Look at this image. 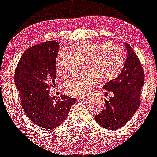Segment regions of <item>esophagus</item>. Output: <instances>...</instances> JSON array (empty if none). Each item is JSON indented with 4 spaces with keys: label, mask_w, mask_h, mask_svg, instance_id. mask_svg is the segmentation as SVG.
Masks as SVG:
<instances>
[{
    "label": "esophagus",
    "mask_w": 157,
    "mask_h": 157,
    "mask_svg": "<svg viewBox=\"0 0 157 157\" xmlns=\"http://www.w3.org/2000/svg\"><path fill=\"white\" fill-rule=\"evenodd\" d=\"M89 99V97H82V98H78V100L79 101H84V100H87Z\"/></svg>",
    "instance_id": "34e87169"
}]
</instances>
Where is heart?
I'll list each match as a JSON object with an SVG mask.
<instances>
[{"mask_svg": "<svg viewBox=\"0 0 157 157\" xmlns=\"http://www.w3.org/2000/svg\"><path fill=\"white\" fill-rule=\"evenodd\" d=\"M124 60L123 48L107 42L77 43L70 52L62 50L57 55L55 68L60 77L67 78L76 74L83 65V73L64 83V90L69 95L83 96L97 85L105 83L117 75Z\"/></svg>", "mask_w": 157, "mask_h": 157, "instance_id": "obj_1", "label": "heart"}]
</instances>
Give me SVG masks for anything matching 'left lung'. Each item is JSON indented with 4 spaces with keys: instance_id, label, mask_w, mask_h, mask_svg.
<instances>
[{
    "instance_id": "left-lung-1",
    "label": "left lung",
    "mask_w": 157,
    "mask_h": 157,
    "mask_svg": "<svg viewBox=\"0 0 157 157\" xmlns=\"http://www.w3.org/2000/svg\"><path fill=\"white\" fill-rule=\"evenodd\" d=\"M127 58L121 74L104 86L113 97L105 100V109L95 116V121L104 128L117 130L131 119L140 106V95L143 88L144 73L138 57L131 45L125 43Z\"/></svg>"
}]
</instances>
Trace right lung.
<instances>
[{
	"label": "right lung",
	"instance_id": "1",
	"mask_svg": "<svg viewBox=\"0 0 157 157\" xmlns=\"http://www.w3.org/2000/svg\"><path fill=\"white\" fill-rule=\"evenodd\" d=\"M59 43L51 40L33 45L21 55L14 73V83L20 102L31 121L43 128L53 129L68 117L76 99L61 95L50 97L49 89L55 85V62Z\"/></svg>",
	"mask_w": 157,
	"mask_h": 157
}]
</instances>
